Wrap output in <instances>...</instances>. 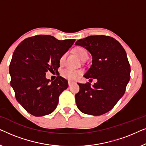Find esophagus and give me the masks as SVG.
<instances>
[{"mask_svg": "<svg viewBox=\"0 0 146 146\" xmlns=\"http://www.w3.org/2000/svg\"><path fill=\"white\" fill-rule=\"evenodd\" d=\"M74 84L73 82H72V81H70V80L68 81V86H71L72 84Z\"/></svg>", "mask_w": 146, "mask_h": 146, "instance_id": "obj_1", "label": "esophagus"}]
</instances>
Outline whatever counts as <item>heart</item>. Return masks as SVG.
I'll list each match as a JSON object with an SVG mask.
<instances>
[{
	"mask_svg": "<svg viewBox=\"0 0 146 146\" xmlns=\"http://www.w3.org/2000/svg\"><path fill=\"white\" fill-rule=\"evenodd\" d=\"M74 52L80 59L84 60L88 57V52L84 48L81 46H78L74 49ZM66 60V54L62 56L60 58V64L61 65L64 64ZM60 74L63 78L66 79L70 80H74L80 77L82 74L81 70H72L70 68L64 69L61 71Z\"/></svg>",
	"mask_w": 146,
	"mask_h": 146,
	"instance_id": "1",
	"label": "heart"
}]
</instances>
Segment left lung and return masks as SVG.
<instances>
[{"instance_id":"left-lung-1","label":"left lung","mask_w":146,"mask_h":146,"mask_svg":"<svg viewBox=\"0 0 146 146\" xmlns=\"http://www.w3.org/2000/svg\"><path fill=\"white\" fill-rule=\"evenodd\" d=\"M85 48L92 56V63L86 78L96 79L90 84H80L75 95L80 111L86 114L100 115L114 107L123 96L130 79V65L125 50L112 37L104 35L90 36L75 44Z\"/></svg>"}]
</instances>
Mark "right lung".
Here are the masks:
<instances>
[{
	"label": "right lung",
	"instance_id": "obj_1",
	"mask_svg": "<svg viewBox=\"0 0 146 146\" xmlns=\"http://www.w3.org/2000/svg\"><path fill=\"white\" fill-rule=\"evenodd\" d=\"M74 42L37 35L25 39L15 49L9 66L11 86L18 102L31 114L43 116L56 108L68 83L60 76L55 80L46 79V72L58 71L60 58Z\"/></svg>",
	"mask_w": 146,
	"mask_h": 146
}]
</instances>
